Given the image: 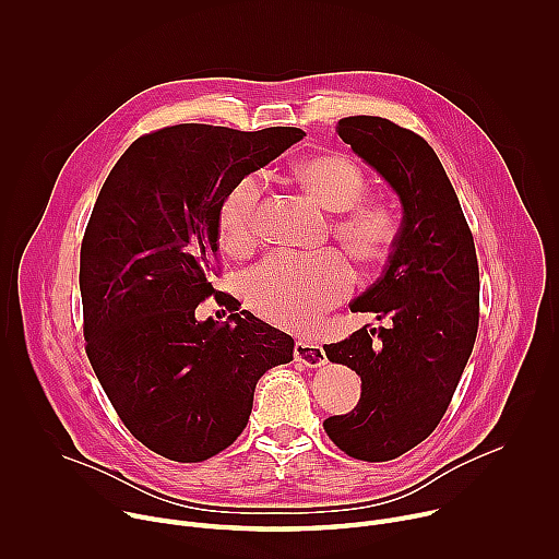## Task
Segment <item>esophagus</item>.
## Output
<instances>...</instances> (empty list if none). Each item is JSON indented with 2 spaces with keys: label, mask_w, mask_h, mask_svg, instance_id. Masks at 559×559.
Returning <instances> with one entry per match:
<instances>
[{
  "label": "esophagus",
  "mask_w": 559,
  "mask_h": 559,
  "mask_svg": "<svg viewBox=\"0 0 559 559\" xmlns=\"http://www.w3.org/2000/svg\"><path fill=\"white\" fill-rule=\"evenodd\" d=\"M294 358L298 365L302 367H323L328 362L325 349L318 343H309V341H298L294 347Z\"/></svg>",
  "instance_id": "34e87169"
}]
</instances>
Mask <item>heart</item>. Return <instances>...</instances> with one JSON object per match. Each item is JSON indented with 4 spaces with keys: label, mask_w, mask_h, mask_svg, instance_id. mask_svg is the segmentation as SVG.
<instances>
[{
    "label": "heart",
    "mask_w": 559,
    "mask_h": 559,
    "mask_svg": "<svg viewBox=\"0 0 559 559\" xmlns=\"http://www.w3.org/2000/svg\"><path fill=\"white\" fill-rule=\"evenodd\" d=\"M300 188L330 212L334 236L343 250L362 270L380 267L393 252L401 236L397 212L382 201H362L367 177L360 166L343 152H318L294 166ZM261 181L246 177L225 194L216 231L221 248L231 257H243L257 246V207ZM356 276L345 254H272L243 276L246 300L265 321L305 330L332 307L341 305L354 289Z\"/></svg>",
    "instance_id": "obj_1"
}]
</instances>
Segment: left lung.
<instances>
[{
    "mask_svg": "<svg viewBox=\"0 0 559 559\" xmlns=\"http://www.w3.org/2000/svg\"><path fill=\"white\" fill-rule=\"evenodd\" d=\"M336 132L405 210L382 276L349 305L389 318V328L323 347L362 380L356 409L323 423L328 436L356 460L384 462L429 438L447 414L480 323V270L457 194L420 134L367 115L341 119Z\"/></svg>",
    "mask_w": 559,
    "mask_h": 559,
    "instance_id": "1",
    "label": "left lung"
}]
</instances>
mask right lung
Listing matches in <instances>:
<instances>
[{"instance_id": "obj_1", "label": "right lung", "mask_w": 559, "mask_h": 559, "mask_svg": "<svg viewBox=\"0 0 559 559\" xmlns=\"http://www.w3.org/2000/svg\"><path fill=\"white\" fill-rule=\"evenodd\" d=\"M181 123L139 136L108 175L82 241L88 360L128 431L175 462H203L243 433L259 378L294 360V338L218 292L225 194L302 139ZM214 295L230 323L199 324Z\"/></svg>"}]
</instances>
